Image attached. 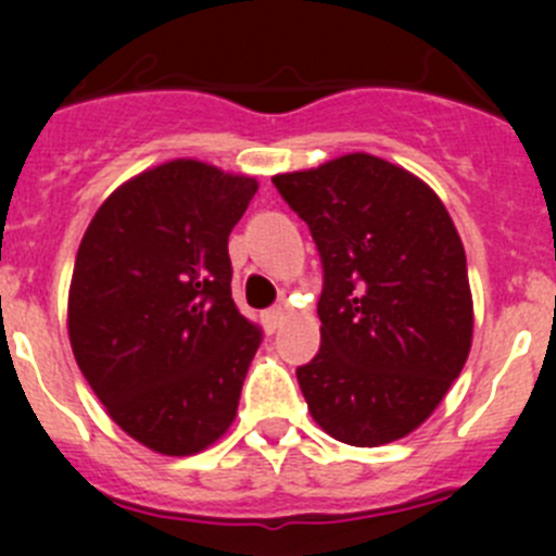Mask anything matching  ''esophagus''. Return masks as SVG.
Masks as SVG:
<instances>
[{"mask_svg": "<svg viewBox=\"0 0 556 556\" xmlns=\"http://www.w3.org/2000/svg\"><path fill=\"white\" fill-rule=\"evenodd\" d=\"M261 319H263V328H266V333H274V330L282 325L285 312L282 309H268V312H263Z\"/></svg>", "mask_w": 556, "mask_h": 556, "instance_id": "esophagus-1", "label": "esophagus"}]
</instances>
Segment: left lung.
<instances>
[{
  "label": "left lung",
  "instance_id": "obj_1",
  "mask_svg": "<svg viewBox=\"0 0 556 556\" xmlns=\"http://www.w3.org/2000/svg\"><path fill=\"white\" fill-rule=\"evenodd\" d=\"M271 179L323 257L319 352L295 371L312 419L350 446L403 439L444 401L473 341L468 263L444 201L368 153Z\"/></svg>",
  "mask_w": 556,
  "mask_h": 556
}]
</instances>
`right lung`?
Wrapping results in <instances>:
<instances>
[{"label":"right lung","instance_id":"right-lung-1","mask_svg":"<svg viewBox=\"0 0 556 556\" xmlns=\"http://www.w3.org/2000/svg\"><path fill=\"white\" fill-rule=\"evenodd\" d=\"M257 179L193 159L112 190L70 285L66 328L83 377L123 433L188 457L237 417L261 330L231 299L228 237Z\"/></svg>","mask_w":556,"mask_h":556}]
</instances>
